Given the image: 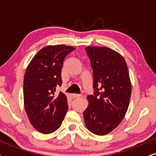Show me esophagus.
I'll return each instance as SVG.
<instances>
[{"mask_svg":"<svg viewBox=\"0 0 156 156\" xmlns=\"http://www.w3.org/2000/svg\"><path fill=\"white\" fill-rule=\"evenodd\" d=\"M81 96L80 94H72V97L73 98H80V97Z\"/></svg>","mask_w":156,"mask_h":156,"instance_id":"1","label":"esophagus"}]
</instances>
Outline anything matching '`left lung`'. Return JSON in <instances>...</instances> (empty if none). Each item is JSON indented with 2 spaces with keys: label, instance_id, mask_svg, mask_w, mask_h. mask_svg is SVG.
I'll use <instances>...</instances> for the list:
<instances>
[{
  "label": "left lung",
  "instance_id": "left-lung-1",
  "mask_svg": "<svg viewBox=\"0 0 156 156\" xmlns=\"http://www.w3.org/2000/svg\"><path fill=\"white\" fill-rule=\"evenodd\" d=\"M93 70V95L83 112L89 131L103 136L120 124L128 111L131 83L127 64L120 53L107 47L85 48Z\"/></svg>",
  "mask_w": 156,
  "mask_h": 156
}]
</instances>
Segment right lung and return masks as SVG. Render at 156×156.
<instances>
[{
    "label": "right lung",
    "instance_id": "add662e5",
    "mask_svg": "<svg viewBox=\"0 0 156 156\" xmlns=\"http://www.w3.org/2000/svg\"><path fill=\"white\" fill-rule=\"evenodd\" d=\"M74 50L64 44L46 46L26 68L23 80L25 109L30 122L42 133L55 131L67 114V97L62 92L55 95V92L62 83L64 58Z\"/></svg>",
    "mask_w": 156,
    "mask_h": 156
}]
</instances>
